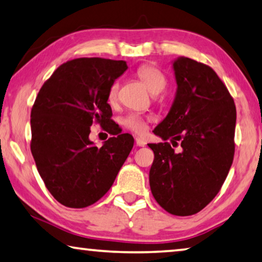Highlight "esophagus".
<instances>
[{
	"label": "esophagus",
	"mask_w": 262,
	"mask_h": 262,
	"mask_svg": "<svg viewBox=\"0 0 262 262\" xmlns=\"http://www.w3.org/2000/svg\"><path fill=\"white\" fill-rule=\"evenodd\" d=\"M135 142H136V146H138V147L146 146V142H144V140H142L141 138H136L135 139Z\"/></svg>",
	"instance_id": "34e87169"
}]
</instances>
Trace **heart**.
Listing matches in <instances>:
<instances>
[{"label":"heart","instance_id":"obj_1","mask_svg":"<svg viewBox=\"0 0 262 262\" xmlns=\"http://www.w3.org/2000/svg\"><path fill=\"white\" fill-rule=\"evenodd\" d=\"M136 76L143 82V84L149 89L151 93H161L167 85V77L161 69L155 64L144 63L136 69ZM120 82L114 80L109 84L107 91V102L111 106H115L119 101ZM151 120L150 116L141 115L138 113H129L121 119V124L127 130H130L135 134L142 135L148 129V122Z\"/></svg>","mask_w":262,"mask_h":262}]
</instances>
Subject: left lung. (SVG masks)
Segmentation results:
<instances>
[{
    "label": "left lung",
    "mask_w": 262,
    "mask_h": 262,
    "mask_svg": "<svg viewBox=\"0 0 262 262\" xmlns=\"http://www.w3.org/2000/svg\"><path fill=\"white\" fill-rule=\"evenodd\" d=\"M177 96L167 118L154 129L165 142L149 143V171L156 202L178 216L193 215L216 196L235 151L236 109L227 87L205 63L180 57L173 63ZM174 145L180 144L181 152Z\"/></svg>",
    "instance_id": "8db88e82"
}]
</instances>
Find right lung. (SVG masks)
<instances>
[{
    "instance_id": "right-lung-1",
    "label": "right lung",
    "mask_w": 262,
    "mask_h": 262,
    "mask_svg": "<svg viewBox=\"0 0 262 262\" xmlns=\"http://www.w3.org/2000/svg\"><path fill=\"white\" fill-rule=\"evenodd\" d=\"M127 68L124 61L74 58L61 64L37 94L30 114V150L47 189L61 205L95 204L130 153L134 139L119 134L107 102L109 84ZM92 124L117 136L97 148L89 140Z\"/></svg>"
}]
</instances>
